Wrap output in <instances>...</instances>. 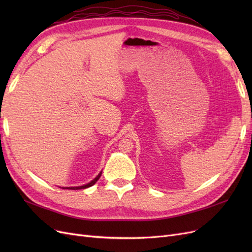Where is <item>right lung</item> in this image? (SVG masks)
I'll return each mask as SVG.
<instances>
[{
    "mask_svg": "<svg viewBox=\"0 0 252 252\" xmlns=\"http://www.w3.org/2000/svg\"><path fill=\"white\" fill-rule=\"evenodd\" d=\"M101 174H102V172H100L98 173L96 177L91 181V182H89L88 184H86V185H83V186H78V187H62L63 189H71V190H78V189H85V188H88V187H91L93 185H94L95 183H96V181L100 179V177H101Z\"/></svg>",
    "mask_w": 252,
    "mask_h": 252,
    "instance_id": "obj_1",
    "label": "right lung"
}]
</instances>
